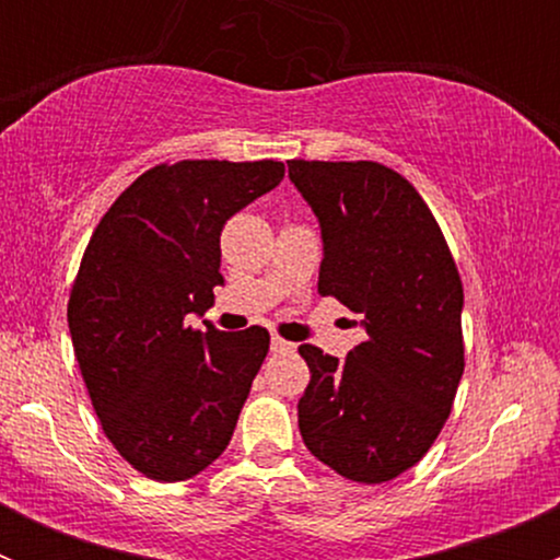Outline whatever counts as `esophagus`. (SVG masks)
I'll use <instances>...</instances> for the list:
<instances>
[{
  "label": "esophagus",
  "mask_w": 560,
  "mask_h": 560,
  "mask_svg": "<svg viewBox=\"0 0 560 560\" xmlns=\"http://www.w3.org/2000/svg\"><path fill=\"white\" fill-rule=\"evenodd\" d=\"M270 349H273V352H292V349H295V343H290L287 338H281V336H273L270 338Z\"/></svg>",
  "instance_id": "34e87169"
}]
</instances>
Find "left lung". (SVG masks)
Masks as SVG:
<instances>
[{"instance_id": "1", "label": "left lung", "mask_w": 560, "mask_h": 560, "mask_svg": "<svg viewBox=\"0 0 560 560\" xmlns=\"http://www.w3.org/2000/svg\"><path fill=\"white\" fill-rule=\"evenodd\" d=\"M319 219V295L360 314L347 360L298 352L312 382L298 404L306 447L352 482H389L442 433L463 376V284L420 191L380 162L292 160Z\"/></svg>"}]
</instances>
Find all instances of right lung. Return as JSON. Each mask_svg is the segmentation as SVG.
I'll return each mask as SVG.
<instances>
[{
  "mask_svg": "<svg viewBox=\"0 0 560 560\" xmlns=\"http://www.w3.org/2000/svg\"><path fill=\"white\" fill-rule=\"evenodd\" d=\"M284 178V162L156 165L116 197L92 233L67 322L89 398L118 455L156 482H180L228 450L270 336L206 332L186 314L213 306L219 235Z\"/></svg>",
  "mask_w": 560,
  "mask_h": 560,
  "instance_id": "add662e5",
  "label": "right lung"
}]
</instances>
